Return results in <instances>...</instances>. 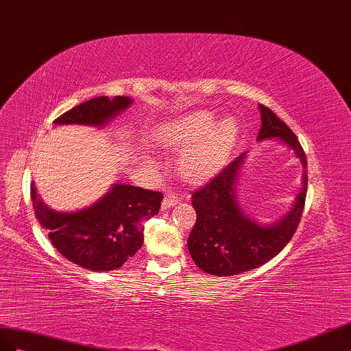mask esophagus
Wrapping results in <instances>:
<instances>
[{
	"mask_svg": "<svg viewBox=\"0 0 351 351\" xmlns=\"http://www.w3.org/2000/svg\"><path fill=\"white\" fill-rule=\"evenodd\" d=\"M178 202H179V197H178V195H175V194L166 195V197L163 198L162 208H163V210H167V208H170L172 206H175Z\"/></svg>",
	"mask_w": 351,
	"mask_h": 351,
	"instance_id": "34e87169",
	"label": "esophagus"
}]
</instances>
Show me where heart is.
<instances>
[{
	"instance_id": "1",
	"label": "heart",
	"mask_w": 351,
	"mask_h": 351,
	"mask_svg": "<svg viewBox=\"0 0 351 351\" xmlns=\"http://www.w3.org/2000/svg\"><path fill=\"white\" fill-rule=\"evenodd\" d=\"M216 123L210 112H195L170 123L163 132L169 145L191 147L179 162V170L188 179H204L213 175L226 162L238 136L234 117H225Z\"/></svg>"
}]
</instances>
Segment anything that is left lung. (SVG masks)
Returning <instances> with one entry per match:
<instances>
[{"instance_id": "left-lung-1", "label": "left lung", "mask_w": 351, "mask_h": 351, "mask_svg": "<svg viewBox=\"0 0 351 351\" xmlns=\"http://www.w3.org/2000/svg\"><path fill=\"white\" fill-rule=\"evenodd\" d=\"M262 114L257 141L279 138L294 149L303 167V188L291 212L272 225H260L239 207L235 185L244 156L225 166L193 193L197 220L188 237L194 263L206 274L231 276L247 272L274 258L289 243L302 219L307 194V160L295 134L269 107L258 104Z\"/></svg>"}]
</instances>
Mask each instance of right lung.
Returning <instances> with one entry per match:
<instances>
[{
	"label": "right lung",
	"instance_id": "1",
	"mask_svg": "<svg viewBox=\"0 0 351 351\" xmlns=\"http://www.w3.org/2000/svg\"><path fill=\"white\" fill-rule=\"evenodd\" d=\"M131 103L129 97H97L69 110L53 123L104 126ZM31 198L38 222L48 231L57 252L77 266L104 272L122 267L141 248L143 223L158 213L163 194L116 184L91 207L70 213L48 208L34 182Z\"/></svg>",
	"mask_w": 351,
	"mask_h": 351
}]
</instances>
